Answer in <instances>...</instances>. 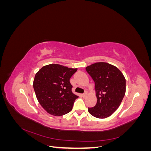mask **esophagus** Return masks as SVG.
I'll use <instances>...</instances> for the list:
<instances>
[{
    "mask_svg": "<svg viewBox=\"0 0 151 151\" xmlns=\"http://www.w3.org/2000/svg\"><path fill=\"white\" fill-rule=\"evenodd\" d=\"M86 95H87V92H85L84 93L82 94V96H83V97H85V96H86Z\"/></svg>",
    "mask_w": 151,
    "mask_h": 151,
    "instance_id": "34e87169",
    "label": "esophagus"
}]
</instances>
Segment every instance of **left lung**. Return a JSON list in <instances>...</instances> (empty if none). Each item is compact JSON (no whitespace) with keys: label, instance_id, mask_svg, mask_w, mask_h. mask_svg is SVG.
<instances>
[{"label":"left lung","instance_id":"obj_1","mask_svg":"<svg viewBox=\"0 0 151 151\" xmlns=\"http://www.w3.org/2000/svg\"><path fill=\"white\" fill-rule=\"evenodd\" d=\"M94 82L97 103L88 108L93 116L104 118L110 116L120 105L125 94L126 81L115 66L105 62L93 63L86 68Z\"/></svg>","mask_w":151,"mask_h":151}]
</instances>
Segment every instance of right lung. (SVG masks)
Wrapping results in <instances>:
<instances>
[{
    "label": "right lung",
    "instance_id": "1",
    "mask_svg": "<svg viewBox=\"0 0 151 151\" xmlns=\"http://www.w3.org/2000/svg\"><path fill=\"white\" fill-rule=\"evenodd\" d=\"M77 68L58 64L43 67L36 73L33 88L38 101L48 113L62 116L69 113L78 98L72 93L70 83Z\"/></svg>",
    "mask_w": 151,
    "mask_h": 151
}]
</instances>
